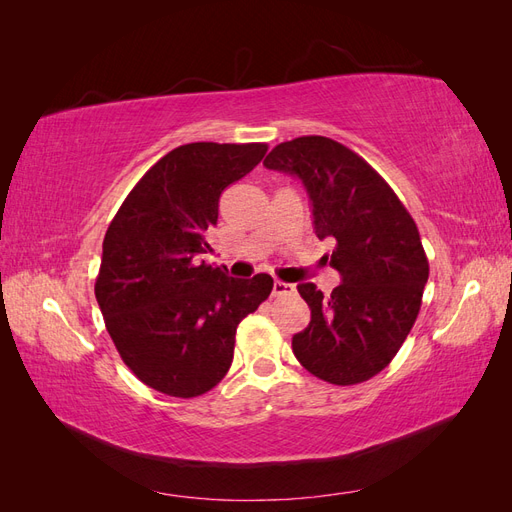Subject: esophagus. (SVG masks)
<instances>
[{
  "label": "esophagus",
  "mask_w": 512,
  "mask_h": 512,
  "mask_svg": "<svg viewBox=\"0 0 512 512\" xmlns=\"http://www.w3.org/2000/svg\"><path fill=\"white\" fill-rule=\"evenodd\" d=\"M290 292H294L292 284H286L280 280L273 282V297H284V294H290Z\"/></svg>",
  "instance_id": "1"
}]
</instances>
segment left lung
Returning a JSON list of instances; mask_svg holds the SVG:
<instances>
[{"instance_id":"left-lung-1","label":"left lung","mask_w":512,"mask_h":512,"mask_svg":"<svg viewBox=\"0 0 512 512\" xmlns=\"http://www.w3.org/2000/svg\"><path fill=\"white\" fill-rule=\"evenodd\" d=\"M265 166L299 177L318 239H333L329 265L342 275L331 297L299 284L312 309L292 352L316 378L350 386L393 361L421 309L429 262L412 215L374 168L327 136L277 145Z\"/></svg>"}]
</instances>
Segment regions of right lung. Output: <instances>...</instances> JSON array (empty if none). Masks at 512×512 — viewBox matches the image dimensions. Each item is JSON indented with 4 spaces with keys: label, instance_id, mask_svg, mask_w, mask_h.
Wrapping results in <instances>:
<instances>
[{
    "label": "right lung",
    "instance_id": "1",
    "mask_svg": "<svg viewBox=\"0 0 512 512\" xmlns=\"http://www.w3.org/2000/svg\"><path fill=\"white\" fill-rule=\"evenodd\" d=\"M265 153V143L181 145L147 170L106 230L96 280L106 331L132 374L164 395L211 391L230 369L239 322L273 290L267 273L235 280L200 260L222 192Z\"/></svg>",
    "mask_w": 512,
    "mask_h": 512
}]
</instances>
